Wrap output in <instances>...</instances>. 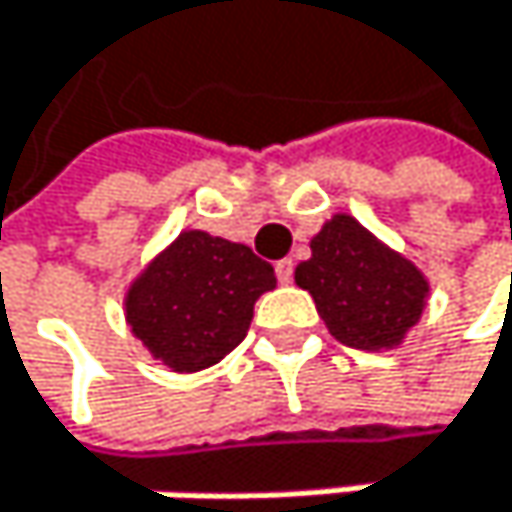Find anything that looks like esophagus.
<instances>
[{
    "instance_id": "1",
    "label": "esophagus",
    "mask_w": 512,
    "mask_h": 512,
    "mask_svg": "<svg viewBox=\"0 0 512 512\" xmlns=\"http://www.w3.org/2000/svg\"><path fill=\"white\" fill-rule=\"evenodd\" d=\"M291 276H294V261H291V258L276 261V279H279L282 285H288V282H291Z\"/></svg>"
}]
</instances>
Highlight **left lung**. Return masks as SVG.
I'll list each match as a JSON object with an SVG mask.
<instances>
[{"instance_id": "1", "label": "left lung", "mask_w": 512, "mask_h": 512, "mask_svg": "<svg viewBox=\"0 0 512 512\" xmlns=\"http://www.w3.org/2000/svg\"><path fill=\"white\" fill-rule=\"evenodd\" d=\"M310 258L294 282L325 319L328 331L353 350H393L421 322L430 298L427 276L350 214H334L310 239Z\"/></svg>"}]
</instances>
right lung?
Listing matches in <instances>:
<instances>
[{
    "mask_svg": "<svg viewBox=\"0 0 512 512\" xmlns=\"http://www.w3.org/2000/svg\"><path fill=\"white\" fill-rule=\"evenodd\" d=\"M273 288V267L248 245L184 230L128 285L125 322L153 359L190 375L242 344L254 301Z\"/></svg>",
    "mask_w": 512,
    "mask_h": 512,
    "instance_id": "right-lung-1",
    "label": "right lung"
}]
</instances>
